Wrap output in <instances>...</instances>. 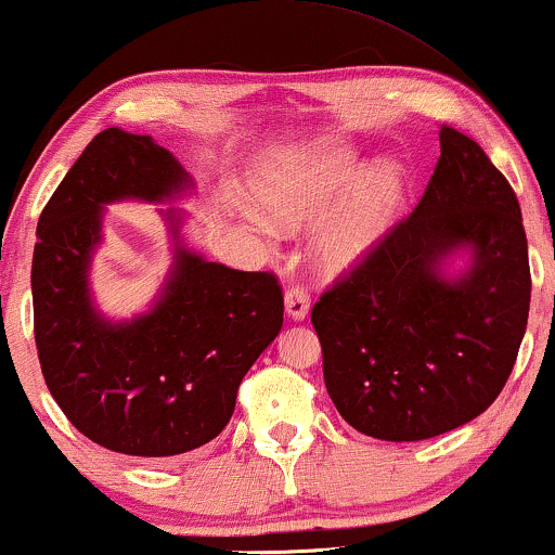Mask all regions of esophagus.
<instances>
[{
    "label": "esophagus",
    "mask_w": 555,
    "mask_h": 555,
    "mask_svg": "<svg viewBox=\"0 0 555 555\" xmlns=\"http://www.w3.org/2000/svg\"><path fill=\"white\" fill-rule=\"evenodd\" d=\"M284 307L292 320H305L307 312H310V295H307L305 286H289L284 295Z\"/></svg>",
    "instance_id": "1"
}]
</instances>
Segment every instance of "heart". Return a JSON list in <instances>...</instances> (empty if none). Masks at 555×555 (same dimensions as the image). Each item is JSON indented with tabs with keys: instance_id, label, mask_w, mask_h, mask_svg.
<instances>
[{
	"instance_id": "b5f03b06",
	"label": "heart",
	"mask_w": 555,
	"mask_h": 555,
	"mask_svg": "<svg viewBox=\"0 0 555 555\" xmlns=\"http://www.w3.org/2000/svg\"><path fill=\"white\" fill-rule=\"evenodd\" d=\"M260 211L284 227L318 224L312 250L320 269L349 271L377 248L396 217L403 180L396 165L359 172L349 146L323 142L279 152L253 185Z\"/></svg>"
}]
</instances>
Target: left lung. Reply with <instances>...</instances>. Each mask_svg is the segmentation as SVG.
<instances>
[{
    "label": "left lung",
    "instance_id": "8db88e82",
    "mask_svg": "<svg viewBox=\"0 0 555 555\" xmlns=\"http://www.w3.org/2000/svg\"><path fill=\"white\" fill-rule=\"evenodd\" d=\"M422 202L312 307L328 396L353 429L418 442L496 400L530 312L519 202L470 137L439 131ZM457 249L472 266L447 280Z\"/></svg>",
    "mask_w": 555,
    "mask_h": 555
}]
</instances>
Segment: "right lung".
Instances as JSON below:
<instances>
[{
	"label": "right lung",
	"mask_w": 555,
	"mask_h": 555,
	"mask_svg": "<svg viewBox=\"0 0 555 555\" xmlns=\"http://www.w3.org/2000/svg\"><path fill=\"white\" fill-rule=\"evenodd\" d=\"M193 180L152 137L100 131L38 219L33 325L53 400L87 439L133 457H170L211 442L237 387L284 323L269 271H237L180 243V214L163 209L176 256L150 312L113 323L90 295L92 253L108 204H165Z\"/></svg>",
	"instance_id": "1"
}]
</instances>
